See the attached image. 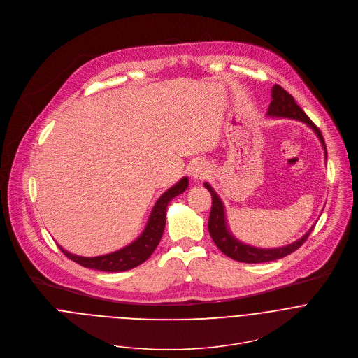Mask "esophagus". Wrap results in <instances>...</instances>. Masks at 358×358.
Returning <instances> with one entry per match:
<instances>
[{"label": "esophagus", "instance_id": "esophagus-1", "mask_svg": "<svg viewBox=\"0 0 358 358\" xmlns=\"http://www.w3.org/2000/svg\"><path fill=\"white\" fill-rule=\"evenodd\" d=\"M209 173L208 167L202 163H195L192 167H191V176L195 178V180H202L203 177H206Z\"/></svg>", "mask_w": 358, "mask_h": 358}]
</instances>
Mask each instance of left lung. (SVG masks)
Masks as SVG:
<instances>
[{"label": "left lung", "instance_id": "1", "mask_svg": "<svg viewBox=\"0 0 358 358\" xmlns=\"http://www.w3.org/2000/svg\"><path fill=\"white\" fill-rule=\"evenodd\" d=\"M266 115L278 117V118H292V120H297V121L307 124L315 132L318 139L321 141L324 152H325V160H327V156H328L327 146H325V141H324V136H322L320 128L301 110V107L296 103L294 97L279 85H275L272 87V101L269 104ZM203 185L212 195V209H210V216H209V223H208L210 237L215 241L216 247L224 255L230 257L234 261L245 262V264H264V262H271V261L285 258L286 255H290L292 252L299 250L306 243V240L308 238L310 233L314 229V227H311L297 241H294L289 245H285V247H279V248H258V247L244 244L231 234L229 224H227V219H226L224 205H223L222 199L219 198V195L215 192V189L210 187L209 182H205Z\"/></svg>", "mask_w": 358, "mask_h": 358}]
</instances>
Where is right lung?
I'll return each mask as SVG.
<instances>
[{
	"instance_id": "right-lung-1",
	"label": "right lung",
	"mask_w": 358,
	"mask_h": 358,
	"mask_svg": "<svg viewBox=\"0 0 358 358\" xmlns=\"http://www.w3.org/2000/svg\"><path fill=\"white\" fill-rule=\"evenodd\" d=\"M187 188H188V177H182L177 184L169 188L155 203L141 236L136 237L128 245L114 252L99 255V257H79L65 251L61 245L58 247L69 259H72L73 262L79 264L83 268L103 271V272H124V271L134 269L141 264H143L159 245L164 231V226H166L167 205L170 203L171 199L182 194Z\"/></svg>"
}]
</instances>
